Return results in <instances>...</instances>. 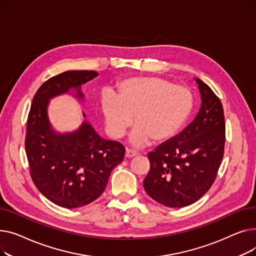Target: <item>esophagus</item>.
Segmentation results:
<instances>
[{"instance_id":"1","label":"esophagus","mask_w":256,"mask_h":256,"mask_svg":"<svg viewBox=\"0 0 256 256\" xmlns=\"http://www.w3.org/2000/svg\"><path fill=\"white\" fill-rule=\"evenodd\" d=\"M138 155V153L136 151H134V150H130V148L126 150V153H125L126 158H132V157H135Z\"/></svg>"}]
</instances>
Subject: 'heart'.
Returning a JSON list of instances; mask_svg holds the SVG:
<instances>
[{"mask_svg": "<svg viewBox=\"0 0 256 256\" xmlns=\"http://www.w3.org/2000/svg\"><path fill=\"white\" fill-rule=\"evenodd\" d=\"M193 108L192 93L186 86L172 84L157 76L133 78L118 86V95L102 99V112L106 128L114 138H122L134 127L130 144L136 148L168 142L178 133Z\"/></svg>", "mask_w": 256, "mask_h": 256, "instance_id": "1", "label": "heart"}]
</instances>
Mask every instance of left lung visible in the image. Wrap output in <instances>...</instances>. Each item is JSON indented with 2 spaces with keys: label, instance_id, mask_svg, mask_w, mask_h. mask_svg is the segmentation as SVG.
<instances>
[{
  "label": "left lung",
  "instance_id": "obj_1",
  "mask_svg": "<svg viewBox=\"0 0 256 256\" xmlns=\"http://www.w3.org/2000/svg\"><path fill=\"white\" fill-rule=\"evenodd\" d=\"M202 104L193 121L174 138L150 152L144 188L157 202L183 208L198 200L213 185L223 158L225 122L220 99L194 78Z\"/></svg>",
  "mask_w": 256,
  "mask_h": 256
}]
</instances>
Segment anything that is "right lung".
I'll use <instances>...</instances> for the list:
<instances>
[{"label":"right lung","instance_id":"obj_1","mask_svg":"<svg viewBox=\"0 0 256 256\" xmlns=\"http://www.w3.org/2000/svg\"><path fill=\"white\" fill-rule=\"evenodd\" d=\"M98 75L70 70L50 78L38 88L28 112L26 153L30 172L37 189L62 208H80L97 200L125 156L124 146L102 138L84 112V122L70 132L56 131L50 120L52 99L68 94L82 102V84Z\"/></svg>","mask_w":256,"mask_h":256}]
</instances>
